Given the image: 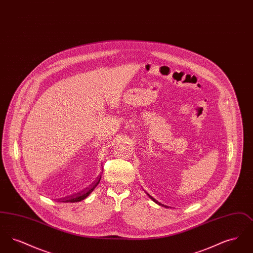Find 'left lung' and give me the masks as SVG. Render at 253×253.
<instances>
[{
	"label": "left lung",
	"mask_w": 253,
	"mask_h": 253,
	"mask_svg": "<svg viewBox=\"0 0 253 253\" xmlns=\"http://www.w3.org/2000/svg\"><path fill=\"white\" fill-rule=\"evenodd\" d=\"M147 194H148V193H147ZM148 196H149V197H150V198H151V199H152V200H153L155 203H157V205H159V206H162V207H166V208H168V206H164V205H162L161 203H159V202H158L157 200H156L155 198H153V197H152L150 194H148Z\"/></svg>",
	"instance_id": "1"
}]
</instances>
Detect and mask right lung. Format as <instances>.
Masks as SVG:
<instances>
[{"label":"right lung","instance_id":"obj_1","mask_svg":"<svg viewBox=\"0 0 253 253\" xmlns=\"http://www.w3.org/2000/svg\"><path fill=\"white\" fill-rule=\"evenodd\" d=\"M101 179V176H99L98 178H97V180L92 185V187L91 188H89V189H87V190H84V191H83L82 193H77L76 195H73L71 196V198H67V199H65L64 201H62V202H70V203H74V202H80V201H82V200H84L85 199L90 193H92L94 190H95V188H96V186H97V184L99 183V181Z\"/></svg>","mask_w":253,"mask_h":253}]
</instances>
